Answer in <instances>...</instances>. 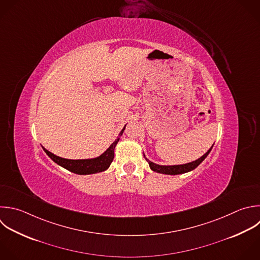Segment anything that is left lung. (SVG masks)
Returning <instances> with one entry per match:
<instances>
[{
    "mask_svg": "<svg viewBox=\"0 0 260 260\" xmlns=\"http://www.w3.org/2000/svg\"><path fill=\"white\" fill-rule=\"evenodd\" d=\"M213 146V145H212ZM212 146L207 150L206 153H204L201 157H199L198 159L188 162V164H184V165H175V166H160V165H156L152 161H150L148 158L145 157L144 153L143 156L146 159V161L148 162L150 169L156 173H160V174H166V175H179V174H184L187 172H190L192 170H194L195 168H197L203 160L204 158L208 155V153L210 152Z\"/></svg>",
    "mask_w": 260,
    "mask_h": 260,
    "instance_id": "left-lung-1",
    "label": "left lung"
}]
</instances>
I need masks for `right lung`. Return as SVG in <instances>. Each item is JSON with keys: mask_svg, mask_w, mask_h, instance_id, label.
Listing matches in <instances>:
<instances>
[{"mask_svg": "<svg viewBox=\"0 0 260 260\" xmlns=\"http://www.w3.org/2000/svg\"><path fill=\"white\" fill-rule=\"evenodd\" d=\"M126 127V125H125ZM125 127L122 129V131L119 133L118 138L111 144V146L100 156L94 157V158H87V159H68V158H63L60 157L54 153H52L51 151H49L48 149H46L45 147L44 150L45 152L59 166L65 168L66 170L78 174V175H90V174H95V173H101L106 171L110 165L112 164L113 159H114V151H115V147L117 145V143L120 140V137L122 136Z\"/></svg>", "mask_w": 260, "mask_h": 260, "instance_id": "add662e5", "label": "right lung"}]
</instances>
